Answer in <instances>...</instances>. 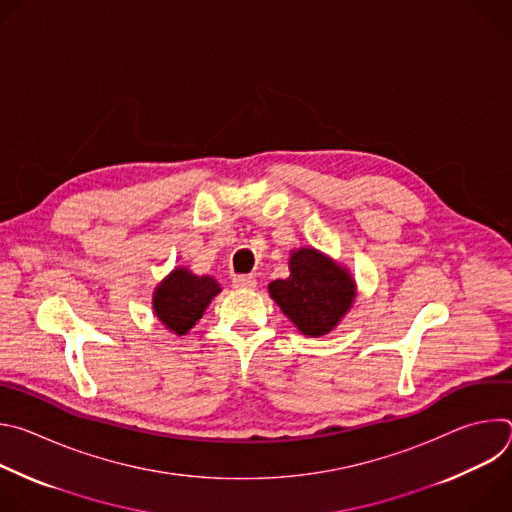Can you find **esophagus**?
I'll return each mask as SVG.
<instances>
[{
  "mask_svg": "<svg viewBox=\"0 0 512 512\" xmlns=\"http://www.w3.org/2000/svg\"><path fill=\"white\" fill-rule=\"evenodd\" d=\"M257 285L253 275H235L233 277V287L237 289H253Z\"/></svg>",
  "mask_w": 512,
  "mask_h": 512,
  "instance_id": "esophagus-1",
  "label": "esophagus"
}]
</instances>
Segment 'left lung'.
I'll return each mask as SVG.
<instances>
[{"label":"left lung","mask_w":512,"mask_h":512,"mask_svg":"<svg viewBox=\"0 0 512 512\" xmlns=\"http://www.w3.org/2000/svg\"><path fill=\"white\" fill-rule=\"evenodd\" d=\"M269 294L283 314L308 336L330 332L354 300L350 275L314 249L289 259V277L269 283Z\"/></svg>","instance_id":"8db88e82"}]
</instances>
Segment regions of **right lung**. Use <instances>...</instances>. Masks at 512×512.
I'll use <instances>...</instances> for the list:
<instances>
[{
    "instance_id": "obj_1",
    "label": "right lung",
    "mask_w": 512,
    "mask_h": 512,
    "mask_svg": "<svg viewBox=\"0 0 512 512\" xmlns=\"http://www.w3.org/2000/svg\"><path fill=\"white\" fill-rule=\"evenodd\" d=\"M221 291L212 277H198L186 269H176L162 285H158L154 296V310L166 328L176 334H186L210 300Z\"/></svg>"
}]
</instances>
